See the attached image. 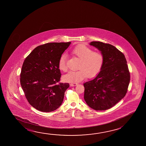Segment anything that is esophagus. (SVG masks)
Wrapping results in <instances>:
<instances>
[{
	"instance_id": "obj_1",
	"label": "esophagus",
	"mask_w": 146,
	"mask_h": 146,
	"mask_svg": "<svg viewBox=\"0 0 146 146\" xmlns=\"http://www.w3.org/2000/svg\"><path fill=\"white\" fill-rule=\"evenodd\" d=\"M77 84H78L77 83H71V84H70V86H76Z\"/></svg>"
}]
</instances>
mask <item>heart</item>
Listing matches in <instances>:
<instances>
[{
  "label": "heart",
  "instance_id": "obj_1",
  "mask_svg": "<svg viewBox=\"0 0 146 146\" xmlns=\"http://www.w3.org/2000/svg\"><path fill=\"white\" fill-rule=\"evenodd\" d=\"M73 55L78 58L80 61L78 69L70 71L64 75L62 79L67 82H77L84 79L86 76L92 78L96 76L102 69L104 62V56L98 51H93L84 45H79L71 50ZM67 56L62 54L60 57L58 66L59 69L66 72L67 71Z\"/></svg>",
  "mask_w": 146,
  "mask_h": 146
}]
</instances>
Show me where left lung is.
Here are the masks:
<instances>
[{"instance_id": "8db88e82", "label": "left lung", "mask_w": 146, "mask_h": 146, "mask_svg": "<svg viewBox=\"0 0 146 146\" xmlns=\"http://www.w3.org/2000/svg\"><path fill=\"white\" fill-rule=\"evenodd\" d=\"M104 56L102 69L97 76L84 84V99L94 110H105L126 95L130 76L125 55L110 44L93 41L90 44Z\"/></svg>"}]
</instances>
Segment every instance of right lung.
<instances>
[{"instance_id":"1","label":"right lung","mask_w":146,"mask_h":146,"mask_svg":"<svg viewBox=\"0 0 146 146\" xmlns=\"http://www.w3.org/2000/svg\"><path fill=\"white\" fill-rule=\"evenodd\" d=\"M71 42L48 43L35 48L24 60L20 84L29 103L37 110L51 112L62 103L68 83H59L60 57Z\"/></svg>"}]
</instances>
